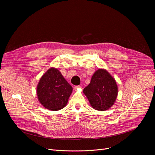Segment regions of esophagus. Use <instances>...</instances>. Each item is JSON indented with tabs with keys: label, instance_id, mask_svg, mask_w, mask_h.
I'll use <instances>...</instances> for the list:
<instances>
[{
	"label": "esophagus",
	"instance_id": "1",
	"mask_svg": "<svg viewBox=\"0 0 155 155\" xmlns=\"http://www.w3.org/2000/svg\"><path fill=\"white\" fill-rule=\"evenodd\" d=\"M81 88V86H80V85H77V86H75V88H75V91H77L78 88Z\"/></svg>",
	"mask_w": 155,
	"mask_h": 155
}]
</instances>
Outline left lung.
I'll list each match as a JSON object with an SVG mask.
<instances>
[{
    "label": "left lung",
    "mask_w": 155,
    "mask_h": 155,
    "mask_svg": "<svg viewBox=\"0 0 155 155\" xmlns=\"http://www.w3.org/2000/svg\"><path fill=\"white\" fill-rule=\"evenodd\" d=\"M84 93L94 109L104 111L114 104L118 88L115 79L107 70L99 69L94 73L91 83L84 89Z\"/></svg>",
    "instance_id": "8db88e82"
}]
</instances>
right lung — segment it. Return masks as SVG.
I'll list each match as a JSON object with an SVG mask.
<instances>
[{
	"mask_svg": "<svg viewBox=\"0 0 155 155\" xmlns=\"http://www.w3.org/2000/svg\"><path fill=\"white\" fill-rule=\"evenodd\" d=\"M73 88L55 68H51L40 78L37 86L39 102L50 110H59L66 106Z\"/></svg>",
	"mask_w": 155,
	"mask_h": 155,
	"instance_id": "right-lung-1",
	"label": "right lung"
}]
</instances>
